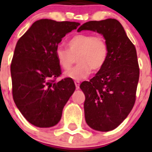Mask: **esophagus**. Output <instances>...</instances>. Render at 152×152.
Wrapping results in <instances>:
<instances>
[{
    "label": "esophagus",
    "instance_id": "esophagus-1",
    "mask_svg": "<svg viewBox=\"0 0 152 152\" xmlns=\"http://www.w3.org/2000/svg\"><path fill=\"white\" fill-rule=\"evenodd\" d=\"M80 81H75V85H76V89H79L80 88Z\"/></svg>",
    "mask_w": 152,
    "mask_h": 152
}]
</instances>
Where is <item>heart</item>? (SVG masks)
<instances>
[{
	"label": "heart",
	"mask_w": 152,
	"mask_h": 152,
	"mask_svg": "<svg viewBox=\"0 0 152 152\" xmlns=\"http://www.w3.org/2000/svg\"><path fill=\"white\" fill-rule=\"evenodd\" d=\"M69 50L57 47L55 57L61 68H71L77 57L78 65L64 73L67 78L81 80L87 78L93 71H99L106 64L109 49L103 37L88 34H76L68 42Z\"/></svg>",
	"instance_id": "b5f03b06"
}]
</instances>
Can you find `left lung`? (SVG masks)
<instances>
[{
	"instance_id": "left-lung-1",
	"label": "left lung",
	"mask_w": 152,
	"mask_h": 152,
	"mask_svg": "<svg viewBox=\"0 0 152 152\" xmlns=\"http://www.w3.org/2000/svg\"><path fill=\"white\" fill-rule=\"evenodd\" d=\"M102 34L109 49L104 66L80 88L85 95L86 122L91 129L108 132L127 118L136 101L140 69L137 50L120 22L115 19L89 21L77 31Z\"/></svg>"
}]
</instances>
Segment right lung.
I'll use <instances>...</instances> for the list:
<instances>
[{"label": "right lung", "instance_id": "add662e5", "mask_svg": "<svg viewBox=\"0 0 152 152\" xmlns=\"http://www.w3.org/2000/svg\"><path fill=\"white\" fill-rule=\"evenodd\" d=\"M79 25L42 19L35 21L16 43L11 64L13 99L23 116L36 127L57 125L75 91L72 79L55 82L61 74L55 50L62 38Z\"/></svg>", "mask_w": 152, "mask_h": 152}]
</instances>
